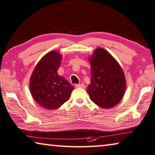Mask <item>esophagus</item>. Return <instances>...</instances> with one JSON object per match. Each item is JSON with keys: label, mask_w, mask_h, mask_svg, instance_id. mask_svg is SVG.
Returning a JSON list of instances; mask_svg holds the SVG:
<instances>
[{"label": "esophagus", "mask_w": 155, "mask_h": 155, "mask_svg": "<svg viewBox=\"0 0 155 155\" xmlns=\"http://www.w3.org/2000/svg\"><path fill=\"white\" fill-rule=\"evenodd\" d=\"M76 87H81V88H85V85L83 83H78V84H76L75 85Z\"/></svg>", "instance_id": "obj_1"}]
</instances>
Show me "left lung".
<instances>
[{
    "instance_id": "1",
    "label": "left lung",
    "mask_w": 155,
    "mask_h": 155,
    "mask_svg": "<svg viewBox=\"0 0 155 155\" xmlns=\"http://www.w3.org/2000/svg\"><path fill=\"white\" fill-rule=\"evenodd\" d=\"M90 84L87 92L90 99L103 108L117 105L124 97L126 81L121 66L110 54L97 48L90 58Z\"/></svg>"
}]
</instances>
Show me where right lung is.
I'll list each match as a JSON object with an SVG mask.
<instances>
[{"label":"right lung","mask_w":155,"mask_h":155,"mask_svg":"<svg viewBox=\"0 0 155 155\" xmlns=\"http://www.w3.org/2000/svg\"><path fill=\"white\" fill-rule=\"evenodd\" d=\"M62 55L56 51L45 54L34 68L29 81L34 99L48 110L61 107L69 100L74 87L57 74Z\"/></svg>","instance_id":"obj_1"}]
</instances>
